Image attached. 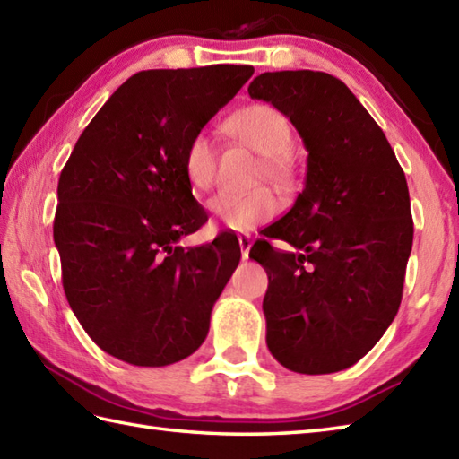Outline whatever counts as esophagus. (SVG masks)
<instances>
[{
	"mask_svg": "<svg viewBox=\"0 0 459 459\" xmlns=\"http://www.w3.org/2000/svg\"><path fill=\"white\" fill-rule=\"evenodd\" d=\"M238 245H240L242 258H248V252H250V247H252V238L248 235H240L238 237Z\"/></svg>",
	"mask_w": 459,
	"mask_h": 459,
	"instance_id": "obj_1",
	"label": "esophagus"
}]
</instances>
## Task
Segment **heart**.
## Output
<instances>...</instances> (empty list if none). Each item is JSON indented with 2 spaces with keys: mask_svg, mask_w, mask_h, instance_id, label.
<instances>
[{
  "mask_svg": "<svg viewBox=\"0 0 459 459\" xmlns=\"http://www.w3.org/2000/svg\"><path fill=\"white\" fill-rule=\"evenodd\" d=\"M229 132L248 148L264 155V169L272 179L288 181V153L294 145V130L278 108L264 102L242 106L227 122ZM183 171L189 185L197 191H207L217 171V150L204 132L195 134L183 150ZM209 209L224 229L248 232L258 224L274 219L280 201L266 189L248 195H219L209 203Z\"/></svg>",
  "mask_w": 459,
  "mask_h": 459,
  "instance_id": "obj_1",
  "label": "heart"
}]
</instances>
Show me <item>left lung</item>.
<instances>
[{
  "label": "left lung",
  "mask_w": 459,
  "mask_h": 459,
  "mask_svg": "<svg viewBox=\"0 0 459 459\" xmlns=\"http://www.w3.org/2000/svg\"><path fill=\"white\" fill-rule=\"evenodd\" d=\"M250 99L290 118L307 150L306 187L256 240L264 266L266 343L301 375L355 365L401 306L414 224L408 185L386 135L345 82L319 71L256 76Z\"/></svg>",
  "instance_id": "obj_1"
}]
</instances>
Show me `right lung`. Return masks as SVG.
Here are the masks:
<instances>
[{"mask_svg":"<svg viewBox=\"0 0 459 459\" xmlns=\"http://www.w3.org/2000/svg\"><path fill=\"white\" fill-rule=\"evenodd\" d=\"M255 68L211 65L130 76L86 126L58 178L53 237L68 306L106 353L138 367L189 357L238 266L237 237L183 250L207 221L183 150Z\"/></svg>","mask_w":459,"mask_h":459,"instance_id":"add662e5","label":"right lung"}]
</instances>
